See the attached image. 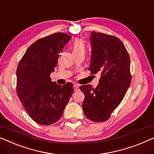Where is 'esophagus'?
Wrapping results in <instances>:
<instances>
[{
  "label": "esophagus",
  "instance_id": "1",
  "mask_svg": "<svg viewBox=\"0 0 154 154\" xmlns=\"http://www.w3.org/2000/svg\"><path fill=\"white\" fill-rule=\"evenodd\" d=\"M74 91H79V86H78L77 84H75V85H74Z\"/></svg>",
  "mask_w": 154,
  "mask_h": 154
}]
</instances>
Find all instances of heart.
<instances>
[{
  "label": "heart",
  "instance_id": "heart-1",
  "mask_svg": "<svg viewBox=\"0 0 154 154\" xmlns=\"http://www.w3.org/2000/svg\"><path fill=\"white\" fill-rule=\"evenodd\" d=\"M72 50L73 54L78 53H84L85 52V44L83 40L80 38H77L74 41L72 45Z\"/></svg>",
  "mask_w": 154,
  "mask_h": 154
}]
</instances>
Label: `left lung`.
<instances>
[{"instance_id":"left-lung-1","label":"left lung","mask_w":154,"mask_h":154,"mask_svg":"<svg viewBox=\"0 0 154 154\" xmlns=\"http://www.w3.org/2000/svg\"><path fill=\"white\" fill-rule=\"evenodd\" d=\"M92 55L88 70L100 72L95 88L83 85L79 89L85 98L82 104L86 118L93 122H104L122 101L131 82L130 57L120 38L102 32L91 34Z\"/></svg>"}]
</instances>
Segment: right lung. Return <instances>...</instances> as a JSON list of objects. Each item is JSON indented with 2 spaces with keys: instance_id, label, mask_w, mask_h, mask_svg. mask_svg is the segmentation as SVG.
<instances>
[{
  "instance_id": "right-lung-1",
  "label": "right lung",
  "mask_w": 154,
  "mask_h": 154,
  "mask_svg": "<svg viewBox=\"0 0 154 154\" xmlns=\"http://www.w3.org/2000/svg\"><path fill=\"white\" fill-rule=\"evenodd\" d=\"M71 38L57 32L36 41L27 48L17 70V93L30 118L41 125L60 120L73 92V85L52 82L50 73L59 54Z\"/></svg>"
}]
</instances>
